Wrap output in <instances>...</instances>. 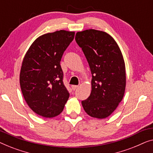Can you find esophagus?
<instances>
[{"label":"esophagus","mask_w":153,"mask_h":153,"mask_svg":"<svg viewBox=\"0 0 153 153\" xmlns=\"http://www.w3.org/2000/svg\"><path fill=\"white\" fill-rule=\"evenodd\" d=\"M77 87H78V86H77V85H72L71 86V88H72L73 90H76Z\"/></svg>","instance_id":"1"}]
</instances>
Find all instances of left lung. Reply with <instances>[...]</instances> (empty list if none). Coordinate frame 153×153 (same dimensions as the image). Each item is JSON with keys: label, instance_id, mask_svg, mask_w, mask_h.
<instances>
[{"label": "left lung", "instance_id": "obj_1", "mask_svg": "<svg viewBox=\"0 0 153 153\" xmlns=\"http://www.w3.org/2000/svg\"><path fill=\"white\" fill-rule=\"evenodd\" d=\"M76 41L92 74L91 94L82 105L90 117L105 119L117 108L125 94L126 74L122 53L112 36L103 31L77 32Z\"/></svg>", "mask_w": 153, "mask_h": 153}]
</instances>
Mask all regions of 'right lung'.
Wrapping results in <instances>:
<instances>
[{"label": "right lung", "mask_w": 153, "mask_h": 153, "mask_svg": "<svg viewBox=\"0 0 153 153\" xmlns=\"http://www.w3.org/2000/svg\"><path fill=\"white\" fill-rule=\"evenodd\" d=\"M75 32L61 30L36 38L24 55L19 82L25 100L36 114L58 116L69 98L60 61Z\"/></svg>", "instance_id": "add662e5"}]
</instances>
